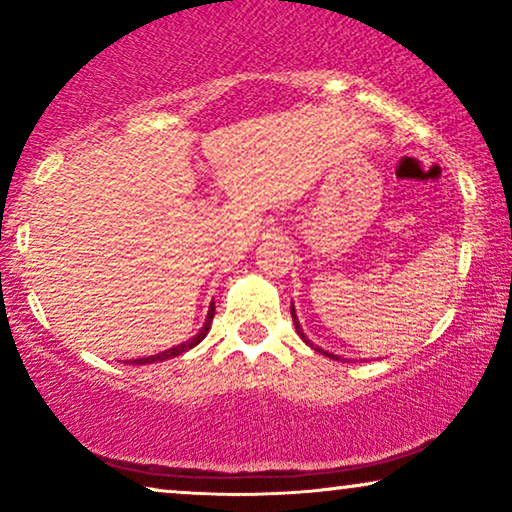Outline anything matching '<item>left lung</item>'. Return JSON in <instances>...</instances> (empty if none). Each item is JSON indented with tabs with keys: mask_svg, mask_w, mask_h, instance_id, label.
I'll list each match as a JSON object with an SVG mask.
<instances>
[{
	"mask_svg": "<svg viewBox=\"0 0 512 512\" xmlns=\"http://www.w3.org/2000/svg\"><path fill=\"white\" fill-rule=\"evenodd\" d=\"M291 317H293V324H296V331H298L300 338H303L305 345L314 347L312 342L307 340V335L303 333V328H300V321H298V317H296V310H293V305H291ZM314 352H321V354H324V356H328V359H335V361H345V359H342V356H338V354H331V352H324V349H321V347H314Z\"/></svg>",
	"mask_w": 512,
	"mask_h": 512,
	"instance_id": "left-lung-1",
	"label": "left lung"
}]
</instances>
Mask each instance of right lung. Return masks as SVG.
Wrapping results in <instances>:
<instances>
[{"mask_svg":"<svg viewBox=\"0 0 512 512\" xmlns=\"http://www.w3.org/2000/svg\"><path fill=\"white\" fill-rule=\"evenodd\" d=\"M212 319H214V303L209 305L207 319H205V324H202V328H200V331H198V335H193L191 340L181 342V345H174V347H170V349H165V352H160V354H153V356H144V359H135V361H130V363H132V366H144V363L167 361V359H174V356H179V354L188 352V349H193L195 345H198V342L205 340V335L209 333V328H212Z\"/></svg>","mask_w":512,"mask_h":512,"instance_id":"add662e5","label":"right lung"}]
</instances>
